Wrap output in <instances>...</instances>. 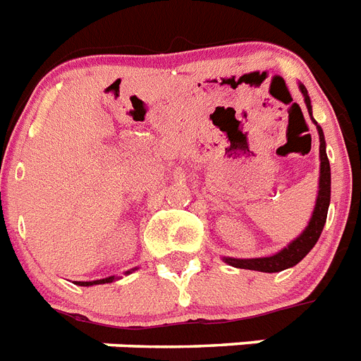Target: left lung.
<instances>
[{
	"mask_svg": "<svg viewBox=\"0 0 361 361\" xmlns=\"http://www.w3.org/2000/svg\"><path fill=\"white\" fill-rule=\"evenodd\" d=\"M299 90H301L302 97H305V104L310 114L312 123L316 124L317 135H319V187H317V198L312 216L308 220V226L302 229L299 237L293 238L288 246H284L283 250L274 253L269 257H255V259H235V257H222L226 264L235 266V268L242 269H255V271H264V274H275V271H283L298 262H301L305 257L308 255V251L316 246V242L319 240L321 231L325 227L326 222V213H329L330 205V163L326 157V143H325V134L321 130L319 124L316 119L312 117V104L310 97H308L307 87L299 82Z\"/></svg>",
	"mask_w": 361,
	"mask_h": 361,
	"instance_id": "1",
	"label": "left lung"
}]
</instances>
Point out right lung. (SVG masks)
I'll use <instances>...</instances> for the list:
<instances>
[{
  "label": "right lung",
  "instance_id": "1",
  "mask_svg": "<svg viewBox=\"0 0 361 361\" xmlns=\"http://www.w3.org/2000/svg\"><path fill=\"white\" fill-rule=\"evenodd\" d=\"M128 274H132V271H126V275ZM114 281H115V275H111V277H106V279H99V281H86V283H80V281H77L75 284H78V286H93V284H106V283H114Z\"/></svg>",
  "mask_w": 361,
  "mask_h": 361
}]
</instances>
